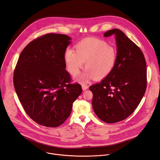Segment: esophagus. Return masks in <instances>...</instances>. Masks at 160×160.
<instances>
[{
	"label": "esophagus",
	"mask_w": 160,
	"mask_h": 160,
	"mask_svg": "<svg viewBox=\"0 0 160 160\" xmlns=\"http://www.w3.org/2000/svg\"><path fill=\"white\" fill-rule=\"evenodd\" d=\"M82 90H87V88H88V85H86L85 84H82Z\"/></svg>",
	"instance_id": "34e87169"
}]
</instances>
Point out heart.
Wrapping results in <instances>:
<instances>
[{
    "instance_id": "heart-1",
    "label": "heart",
    "mask_w": 160,
    "mask_h": 160,
    "mask_svg": "<svg viewBox=\"0 0 160 160\" xmlns=\"http://www.w3.org/2000/svg\"><path fill=\"white\" fill-rule=\"evenodd\" d=\"M117 48L105 41L87 38L75 45V51L68 49L64 54L66 68L73 77H77L85 62L86 70L77 81L86 83L91 78L101 80L113 70L117 60Z\"/></svg>"
}]
</instances>
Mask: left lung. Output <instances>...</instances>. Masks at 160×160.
<instances>
[{
    "instance_id": "obj_1",
    "label": "left lung",
    "mask_w": 160,
    "mask_h": 160,
    "mask_svg": "<svg viewBox=\"0 0 160 160\" xmlns=\"http://www.w3.org/2000/svg\"><path fill=\"white\" fill-rule=\"evenodd\" d=\"M115 35L117 60L112 71L99 83L89 87L98 118L114 123L128 117L138 108L147 87L146 63L141 49L119 29L104 33Z\"/></svg>"
}]
</instances>
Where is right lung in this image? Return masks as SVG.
Listing matches in <instances>:
<instances>
[{
	"label": "right lung",
	"instance_id": "add662e5",
	"mask_svg": "<svg viewBox=\"0 0 160 160\" xmlns=\"http://www.w3.org/2000/svg\"><path fill=\"white\" fill-rule=\"evenodd\" d=\"M64 34L48 33L22 51L14 72L16 92L27 115L47 127L62 125L70 115L73 103L82 92L71 83L64 54L71 42Z\"/></svg>",
	"mask_w": 160,
	"mask_h": 160
}]
</instances>
